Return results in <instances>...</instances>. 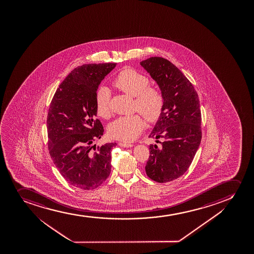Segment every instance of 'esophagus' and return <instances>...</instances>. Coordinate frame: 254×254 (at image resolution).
I'll return each instance as SVG.
<instances>
[{"mask_svg":"<svg viewBox=\"0 0 254 254\" xmlns=\"http://www.w3.org/2000/svg\"><path fill=\"white\" fill-rule=\"evenodd\" d=\"M120 146H122V147H132L133 144H130V143L120 142Z\"/></svg>","mask_w":254,"mask_h":254,"instance_id":"1","label":"esophagus"}]
</instances>
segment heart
Returning <instances> with one entry per match:
<instances>
[{"instance_id":"obj_1","label":"heart","mask_w":254,"mask_h":254,"mask_svg":"<svg viewBox=\"0 0 254 254\" xmlns=\"http://www.w3.org/2000/svg\"><path fill=\"white\" fill-rule=\"evenodd\" d=\"M114 86L134 97V109L140 112L149 123L160 118L164 106V96L160 89L149 85L147 76L132 67H126L115 77ZM111 92L108 87L100 88L96 95V110L102 118L110 114ZM145 126L140 114L122 116L112 121L108 127L110 137L123 141H131L141 133Z\"/></svg>"}]
</instances>
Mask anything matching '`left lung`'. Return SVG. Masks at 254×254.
Here are the masks:
<instances>
[{
	"label": "left lung",
	"instance_id": "obj_1",
	"mask_svg": "<svg viewBox=\"0 0 254 254\" xmlns=\"http://www.w3.org/2000/svg\"><path fill=\"white\" fill-rule=\"evenodd\" d=\"M140 65L157 82L164 96L160 118L149 137L160 146L150 145L146 173L158 183L175 181L187 172L201 140L198 96L192 84L169 60L152 57Z\"/></svg>",
	"mask_w": 254,
	"mask_h": 254
}]
</instances>
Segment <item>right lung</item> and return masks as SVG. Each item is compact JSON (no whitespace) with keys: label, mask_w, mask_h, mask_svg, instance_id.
<instances>
[{"label":"right lung","mask_w":254,"mask_h":254,"mask_svg":"<svg viewBox=\"0 0 254 254\" xmlns=\"http://www.w3.org/2000/svg\"><path fill=\"white\" fill-rule=\"evenodd\" d=\"M117 64H90L76 67L62 82L47 115L48 148L62 176L79 189H96L111 172L116 143L96 146L104 128L96 119L100 83Z\"/></svg>","instance_id":"obj_1"}]
</instances>
